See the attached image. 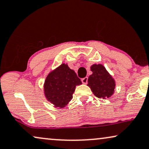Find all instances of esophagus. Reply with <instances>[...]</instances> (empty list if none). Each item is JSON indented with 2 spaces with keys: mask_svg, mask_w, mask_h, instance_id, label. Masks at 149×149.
<instances>
[{
  "mask_svg": "<svg viewBox=\"0 0 149 149\" xmlns=\"http://www.w3.org/2000/svg\"><path fill=\"white\" fill-rule=\"evenodd\" d=\"M87 82H88V77H85V78L82 79V82L84 84H87Z\"/></svg>",
  "mask_w": 149,
  "mask_h": 149,
  "instance_id": "esophagus-1",
  "label": "esophagus"
}]
</instances>
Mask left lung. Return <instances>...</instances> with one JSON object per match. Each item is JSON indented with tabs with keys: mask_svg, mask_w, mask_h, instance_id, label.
<instances>
[{
	"mask_svg": "<svg viewBox=\"0 0 149 149\" xmlns=\"http://www.w3.org/2000/svg\"><path fill=\"white\" fill-rule=\"evenodd\" d=\"M93 73L88 77V86L98 98H109L114 93L115 81L104 66L94 64L91 67Z\"/></svg>",
	"mask_w": 149,
	"mask_h": 149,
	"instance_id": "obj_1",
	"label": "left lung"
}]
</instances>
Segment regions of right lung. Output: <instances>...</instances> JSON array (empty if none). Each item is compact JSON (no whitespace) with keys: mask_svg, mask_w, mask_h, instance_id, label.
<instances>
[{"mask_svg":"<svg viewBox=\"0 0 149 149\" xmlns=\"http://www.w3.org/2000/svg\"><path fill=\"white\" fill-rule=\"evenodd\" d=\"M80 84L82 82L75 71L63 63L47 76L43 84L44 95L55 108H63L72 100L76 86Z\"/></svg>","mask_w":149,"mask_h":149,"instance_id":"add662e5","label":"right lung"}]
</instances>
